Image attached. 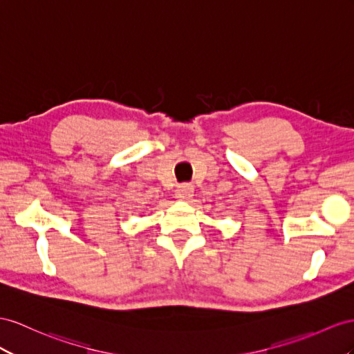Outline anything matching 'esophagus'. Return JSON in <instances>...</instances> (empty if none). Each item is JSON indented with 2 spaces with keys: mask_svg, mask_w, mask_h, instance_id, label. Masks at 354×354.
Wrapping results in <instances>:
<instances>
[{
  "mask_svg": "<svg viewBox=\"0 0 354 354\" xmlns=\"http://www.w3.org/2000/svg\"><path fill=\"white\" fill-rule=\"evenodd\" d=\"M193 193H194V188L188 184H183L176 188V197L183 198V201H188V198H192Z\"/></svg>",
  "mask_w": 354,
  "mask_h": 354,
  "instance_id": "34e87169",
  "label": "esophagus"
}]
</instances>
